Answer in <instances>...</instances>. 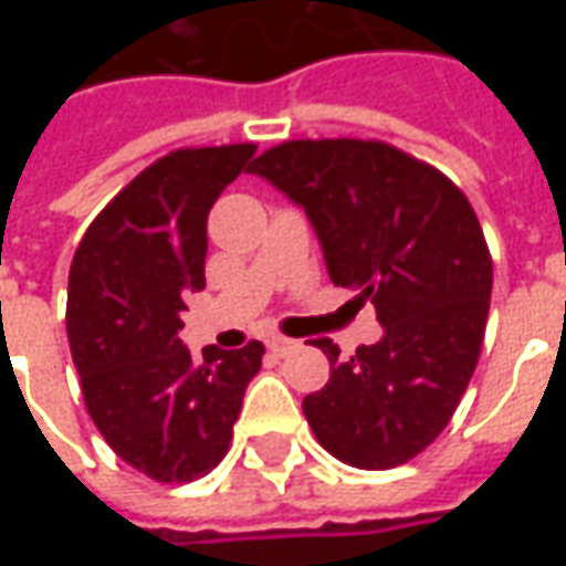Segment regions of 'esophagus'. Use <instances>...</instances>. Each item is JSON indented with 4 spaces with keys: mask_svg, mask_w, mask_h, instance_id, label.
<instances>
[{
    "mask_svg": "<svg viewBox=\"0 0 566 566\" xmlns=\"http://www.w3.org/2000/svg\"><path fill=\"white\" fill-rule=\"evenodd\" d=\"M266 345H270L272 355H279V357L291 355V352H294V348H296L294 339H284V336H272V339Z\"/></svg>",
    "mask_w": 566,
    "mask_h": 566,
    "instance_id": "34e87169",
    "label": "esophagus"
}]
</instances>
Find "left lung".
<instances>
[{
	"mask_svg": "<svg viewBox=\"0 0 566 566\" xmlns=\"http://www.w3.org/2000/svg\"><path fill=\"white\" fill-rule=\"evenodd\" d=\"M248 172L306 211L331 282L373 300L385 331L355 357L312 343L331 357V381L303 400L312 433L343 463L400 467L449 424L479 360L491 254L473 206L385 142H284Z\"/></svg>",
	"mask_w": 566,
	"mask_h": 566,
	"instance_id": "obj_1",
	"label": "left lung"
}]
</instances>
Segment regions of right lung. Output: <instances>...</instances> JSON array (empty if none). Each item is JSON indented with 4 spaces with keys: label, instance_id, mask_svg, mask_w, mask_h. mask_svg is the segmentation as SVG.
Returning a JSON list of instances; mask_svg holds the SVG:
<instances>
[{
    "label": "right lung",
    "instance_id": "obj_1",
    "mask_svg": "<svg viewBox=\"0 0 566 566\" xmlns=\"http://www.w3.org/2000/svg\"><path fill=\"white\" fill-rule=\"evenodd\" d=\"M258 145L181 148L117 193L81 239L66 331L93 424L120 461L157 482H190L223 461L263 345L178 339L187 291L206 287V221Z\"/></svg>",
    "mask_w": 566,
    "mask_h": 566
}]
</instances>
